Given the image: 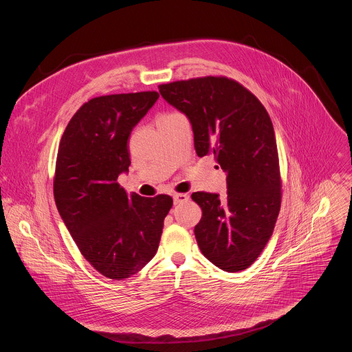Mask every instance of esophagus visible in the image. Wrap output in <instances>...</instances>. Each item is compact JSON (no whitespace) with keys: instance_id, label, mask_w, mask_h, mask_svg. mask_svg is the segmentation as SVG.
<instances>
[{"instance_id":"esophagus-1","label":"esophagus","mask_w":352,"mask_h":352,"mask_svg":"<svg viewBox=\"0 0 352 352\" xmlns=\"http://www.w3.org/2000/svg\"><path fill=\"white\" fill-rule=\"evenodd\" d=\"M174 198V204H182V202H186L189 199V195L186 193H175L173 195Z\"/></svg>"}]
</instances>
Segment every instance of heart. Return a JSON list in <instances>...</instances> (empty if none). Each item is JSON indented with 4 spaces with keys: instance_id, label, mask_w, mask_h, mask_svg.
Listing matches in <instances>:
<instances>
[{
    "instance_id": "1",
    "label": "heart",
    "mask_w": 352,
    "mask_h": 352,
    "mask_svg": "<svg viewBox=\"0 0 352 352\" xmlns=\"http://www.w3.org/2000/svg\"><path fill=\"white\" fill-rule=\"evenodd\" d=\"M174 115H177V113H166V115H162L159 120H162V118H170V116H174Z\"/></svg>"
}]
</instances>
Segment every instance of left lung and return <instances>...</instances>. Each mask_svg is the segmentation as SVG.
Instances as JSON below:
<instances>
[{
  "instance_id": "1",
  "label": "left lung",
  "mask_w": 352,
  "mask_h": 352,
  "mask_svg": "<svg viewBox=\"0 0 352 352\" xmlns=\"http://www.w3.org/2000/svg\"><path fill=\"white\" fill-rule=\"evenodd\" d=\"M160 96L190 120L198 157L213 154L227 173V195L195 192V227L204 256L219 269H248L273 234L280 209V174L273 122L262 102L227 77L159 85Z\"/></svg>"
}]
</instances>
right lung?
<instances>
[{"label": "right lung", "instance_id": "1", "mask_svg": "<svg viewBox=\"0 0 352 352\" xmlns=\"http://www.w3.org/2000/svg\"><path fill=\"white\" fill-rule=\"evenodd\" d=\"M157 91L85 102L59 143L54 198L83 258L107 278L140 272L157 254L173 198L128 195L118 185L131 164L128 138L157 102Z\"/></svg>", "mask_w": 352, "mask_h": 352}]
</instances>
